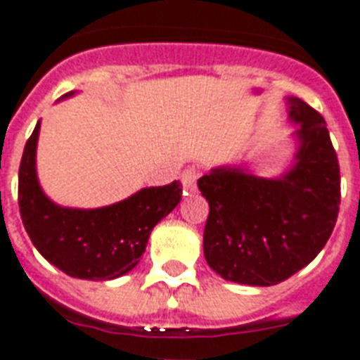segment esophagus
Listing matches in <instances>:
<instances>
[{
	"label": "esophagus",
	"instance_id": "34e87169",
	"mask_svg": "<svg viewBox=\"0 0 360 360\" xmlns=\"http://www.w3.org/2000/svg\"><path fill=\"white\" fill-rule=\"evenodd\" d=\"M195 181H198V170H195L194 166H188V168L181 174V183H183L185 194H194L195 190H198Z\"/></svg>",
	"mask_w": 360,
	"mask_h": 360
}]
</instances>
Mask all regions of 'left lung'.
<instances>
[{"mask_svg":"<svg viewBox=\"0 0 360 360\" xmlns=\"http://www.w3.org/2000/svg\"><path fill=\"white\" fill-rule=\"evenodd\" d=\"M300 148L277 179L240 168H214L198 179L209 201L203 253L226 281L271 286L305 268L337 224L340 168L327 124L300 98H288Z\"/></svg>","mask_w":360,"mask_h":360,"instance_id":"obj_1","label":"left lung"}]
</instances>
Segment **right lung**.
Masks as SVG:
<instances>
[{
  "label": "right lung",
  "mask_w": 360,
  "mask_h": 360,
  "mask_svg": "<svg viewBox=\"0 0 360 360\" xmlns=\"http://www.w3.org/2000/svg\"><path fill=\"white\" fill-rule=\"evenodd\" d=\"M38 131L40 122L23 148L18 172L20 214L34 248L46 261L77 279L109 281L133 270L153 227L181 201L179 181L142 188L101 209L55 205L38 185Z\"/></svg>",
  "instance_id": "1"
}]
</instances>
